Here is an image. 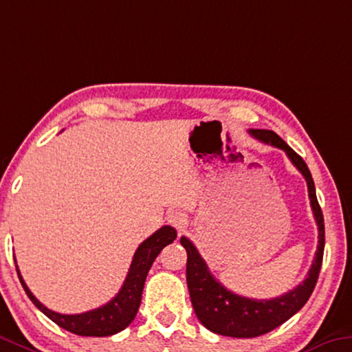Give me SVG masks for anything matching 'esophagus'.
Masks as SVG:
<instances>
[{"label":"esophagus","instance_id":"obj_1","mask_svg":"<svg viewBox=\"0 0 352 352\" xmlns=\"http://www.w3.org/2000/svg\"><path fill=\"white\" fill-rule=\"evenodd\" d=\"M167 222H169V224L174 228H177L178 232H183L185 230V227L188 226L186 214L182 213V211H178V210H172L167 213Z\"/></svg>","mask_w":352,"mask_h":352}]
</instances>
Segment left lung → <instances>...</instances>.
<instances>
[{"label":"left lung","instance_id":"obj_1","mask_svg":"<svg viewBox=\"0 0 352 352\" xmlns=\"http://www.w3.org/2000/svg\"><path fill=\"white\" fill-rule=\"evenodd\" d=\"M258 141L283 150L296 169L304 175L309 188L310 205L318 226V249L305 280L288 293L272 299H250L232 293L221 285L211 274L205 260L200 256L196 246L186 236L180 243L186 249V282L191 296L192 309L199 321L219 336L235 338H254L263 336L283 324L294 314L302 309L310 294L314 293L318 276H320L322 254H324V217L318 204L315 183L305 161L294 150L271 130H249Z\"/></svg>","mask_w":352,"mask_h":352}]
</instances>
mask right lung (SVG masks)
Here are the masks:
<instances>
[{
	"mask_svg": "<svg viewBox=\"0 0 352 352\" xmlns=\"http://www.w3.org/2000/svg\"><path fill=\"white\" fill-rule=\"evenodd\" d=\"M175 238V228L170 226H164L161 227L160 230H156L152 236H148L146 241L139 244L120 292L117 293L108 304L98 307V309L85 311V314L63 315L58 314V311L47 309V307L43 305L41 300H37L34 294L30 292V288L26 287L15 261L16 274H19L21 285H23L28 298L32 300V304H34L43 315H47L50 320L54 321L59 327L82 337H109L114 336L117 332L124 331V329L135 320L139 305H141L142 289L144 283H146L148 270L152 267L155 258L158 256L161 250H163L167 244L174 241Z\"/></svg>",
	"mask_w": 352,
	"mask_h": 352,
	"instance_id": "1",
	"label": "right lung"
}]
</instances>
